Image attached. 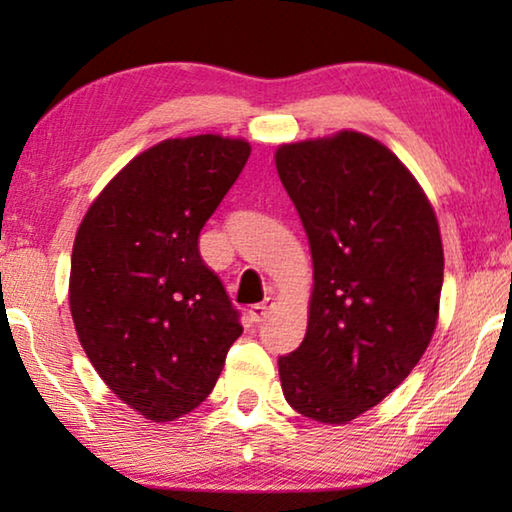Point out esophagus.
Here are the masks:
<instances>
[{
    "mask_svg": "<svg viewBox=\"0 0 512 512\" xmlns=\"http://www.w3.org/2000/svg\"><path fill=\"white\" fill-rule=\"evenodd\" d=\"M271 307H273V298H264L262 302H257V305L250 307V318H253L255 323H262L268 311H271Z\"/></svg>",
    "mask_w": 512,
    "mask_h": 512,
    "instance_id": "esophagus-1",
    "label": "esophagus"
}]
</instances>
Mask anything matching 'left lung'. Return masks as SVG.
I'll return each mask as SVG.
<instances>
[{
	"instance_id": "obj_1",
	"label": "left lung",
	"mask_w": 512,
	"mask_h": 512,
	"mask_svg": "<svg viewBox=\"0 0 512 512\" xmlns=\"http://www.w3.org/2000/svg\"><path fill=\"white\" fill-rule=\"evenodd\" d=\"M275 167L314 259L307 334L277 359L282 393L305 418L348 424L409 377L436 329V212L397 155L357 131L282 144Z\"/></svg>"
}]
</instances>
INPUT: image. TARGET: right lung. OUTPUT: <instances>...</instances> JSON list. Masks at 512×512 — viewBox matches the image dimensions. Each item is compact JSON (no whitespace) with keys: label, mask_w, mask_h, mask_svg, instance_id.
Returning a JSON list of instances; mask_svg holds the SVG:
<instances>
[{"label":"right lung","mask_w":512,"mask_h":512,"mask_svg":"<svg viewBox=\"0 0 512 512\" xmlns=\"http://www.w3.org/2000/svg\"><path fill=\"white\" fill-rule=\"evenodd\" d=\"M250 144L164 140L94 198L74 239L69 309L94 370L153 422L194 411L244 327L198 235L246 167Z\"/></svg>","instance_id":"add662e5"}]
</instances>
